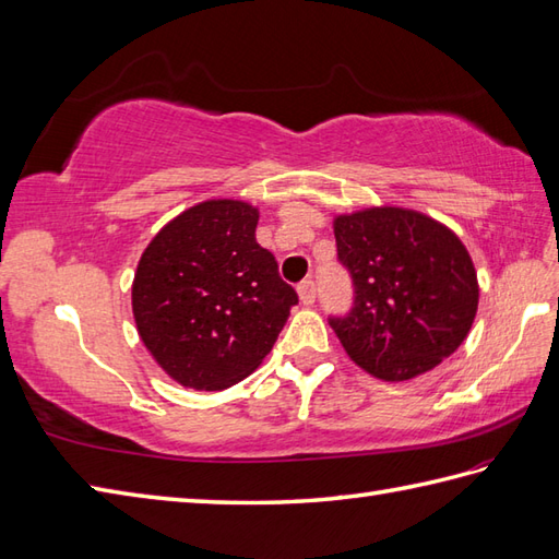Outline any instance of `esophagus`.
<instances>
[{"instance_id":"obj_1","label":"esophagus","mask_w":559,"mask_h":559,"mask_svg":"<svg viewBox=\"0 0 559 559\" xmlns=\"http://www.w3.org/2000/svg\"><path fill=\"white\" fill-rule=\"evenodd\" d=\"M316 296H318L316 282H312V280H304L301 284H298V298H301L304 306L316 304Z\"/></svg>"}]
</instances>
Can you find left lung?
<instances>
[{"instance_id":"obj_1","label":"left lung","mask_w":559,"mask_h":559,"mask_svg":"<svg viewBox=\"0 0 559 559\" xmlns=\"http://www.w3.org/2000/svg\"><path fill=\"white\" fill-rule=\"evenodd\" d=\"M334 237L353 306L346 316H330V324L362 370L405 382L465 342L479 284L451 229L417 211L384 206L338 215Z\"/></svg>"}]
</instances>
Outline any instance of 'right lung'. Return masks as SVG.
Here are the masks:
<instances>
[{
	"instance_id": "obj_1",
	"label": "right lung",
	"mask_w": 559,
	"mask_h": 559,
	"mask_svg": "<svg viewBox=\"0 0 559 559\" xmlns=\"http://www.w3.org/2000/svg\"><path fill=\"white\" fill-rule=\"evenodd\" d=\"M258 211L213 199L152 239L132 282L144 346L175 382L221 391L249 377L275 346L298 296L255 241Z\"/></svg>"
}]
</instances>
